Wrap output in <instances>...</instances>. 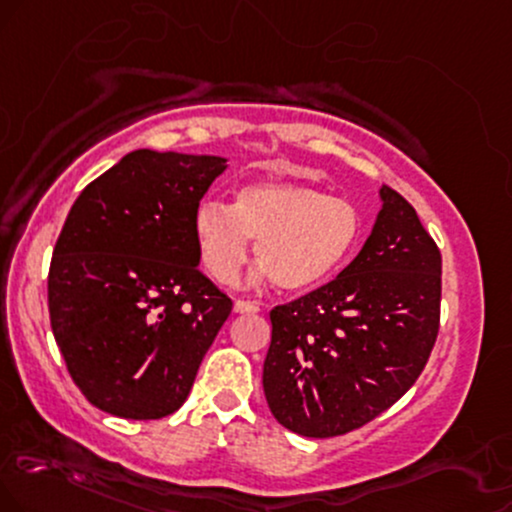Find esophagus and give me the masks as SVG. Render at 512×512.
<instances>
[{
    "mask_svg": "<svg viewBox=\"0 0 512 512\" xmlns=\"http://www.w3.org/2000/svg\"><path fill=\"white\" fill-rule=\"evenodd\" d=\"M258 311H261V306L254 304V301H244V299L235 301V313H258Z\"/></svg>",
    "mask_w": 512,
    "mask_h": 512,
    "instance_id": "obj_1",
    "label": "esophagus"
}]
</instances>
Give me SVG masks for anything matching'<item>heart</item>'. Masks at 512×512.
Listing matches in <instances>:
<instances>
[{"instance_id": "heart-1", "label": "heart", "mask_w": 512, "mask_h": 512, "mask_svg": "<svg viewBox=\"0 0 512 512\" xmlns=\"http://www.w3.org/2000/svg\"><path fill=\"white\" fill-rule=\"evenodd\" d=\"M363 218L351 201L292 182H251L230 206L201 201L194 242L213 280L232 282L249 261L251 242L263 266L285 292H311L349 261L361 242Z\"/></svg>"}]
</instances>
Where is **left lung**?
I'll return each mask as SVG.
<instances>
[{"instance_id": "1", "label": "left lung", "mask_w": 512, "mask_h": 512, "mask_svg": "<svg viewBox=\"0 0 512 512\" xmlns=\"http://www.w3.org/2000/svg\"><path fill=\"white\" fill-rule=\"evenodd\" d=\"M363 249L342 273L270 311V413L301 437L358 430L394 406L439 334L441 254L415 208L384 185Z\"/></svg>"}]
</instances>
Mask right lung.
Wrapping results in <instances>:
<instances>
[{
  "instance_id": "right-lung-1",
  "label": "right lung",
  "mask_w": 512,
  "mask_h": 512,
  "mask_svg": "<svg viewBox=\"0 0 512 512\" xmlns=\"http://www.w3.org/2000/svg\"><path fill=\"white\" fill-rule=\"evenodd\" d=\"M225 168L223 156L137 149L71 206L49 266V320L73 382L104 413H175L232 311L194 242L199 201Z\"/></svg>"
}]
</instances>
